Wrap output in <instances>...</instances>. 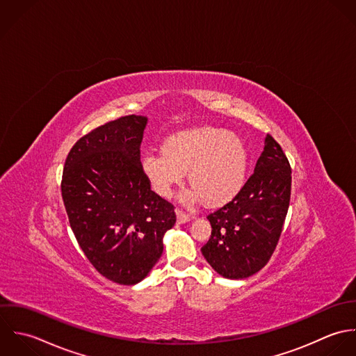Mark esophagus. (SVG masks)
Segmentation results:
<instances>
[{
    "instance_id": "obj_1",
    "label": "esophagus",
    "mask_w": 356,
    "mask_h": 356,
    "mask_svg": "<svg viewBox=\"0 0 356 356\" xmlns=\"http://www.w3.org/2000/svg\"><path fill=\"white\" fill-rule=\"evenodd\" d=\"M176 216H177V222H180V224L187 222V221H190V220L193 218L191 214L184 213V212L180 211V209H176Z\"/></svg>"
}]
</instances>
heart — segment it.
Segmentation results:
<instances>
[{
  "label": "heart",
  "mask_w": 356,
  "mask_h": 356,
  "mask_svg": "<svg viewBox=\"0 0 356 356\" xmlns=\"http://www.w3.org/2000/svg\"><path fill=\"white\" fill-rule=\"evenodd\" d=\"M142 170L152 190L165 198L188 172L193 187L180 195L181 202L191 205L204 200L209 207H221L241 191L248 155L236 135L204 127L170 136L162 152L145 154Z\"/></svg>",
  "instance_id": "1"
}]
</instances>
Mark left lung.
Masks as SVG:
<instances>
[{"label": "left lung", "mask_w": 356, "mask_h": 356, "mask_svg": "<svg viewBox=\"0 0 356 356\" xmlns=\"http://www.w3.org/2000/svg\"><path fill=\"white\" fill-rule=\"evenodd\" d=\"M290 190V163L267 135L253 175L228 204L208 214L212 235L201 252L217 274L243 280L268 263L284 228Z\"/></svg>", "instance_id": "obj_1"}]
</instances>
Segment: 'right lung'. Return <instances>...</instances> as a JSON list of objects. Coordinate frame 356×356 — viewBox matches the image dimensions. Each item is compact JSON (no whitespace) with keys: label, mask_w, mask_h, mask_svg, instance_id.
<instances>
[{"label":"right lung","mask_w":356,"mask_h":356,"mask_svg":"<svg viewBox=\"0 0 356 356\" xmlns=\"http://www.w3.org/2000/svg\"><path fill=\"white\" fill-rule=\"evenodd\" d=\"M147 118L110 121L72 145L62 197L76 242L104 278L140 282L159 260L175 207L151 191L140 162Z\"/></svg>","instance_id":"add662e5"}]
</instances>
